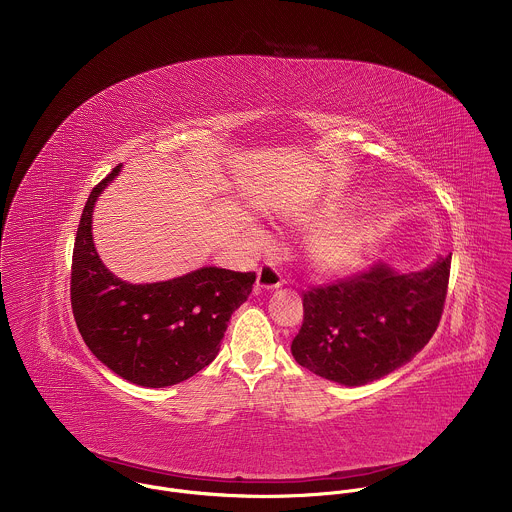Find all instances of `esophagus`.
Here are the masks:
<instances>
[{
  "label": "esophagus",
  "instance_id": "34e87169",
  "mask_svg": "<svg viewBox=\"0 0 512 512\" xmlns=\"http://www.w3.org/2000/svg\"><path fill=\"white\" fill-rule=\"evenodd\" d=\"M282 284H284V274L274 262H264L258 268V278H256L258 290H276Z\"/></svg>",
  "mask_w": 512,
  "mask_h": 512
}]
</instances>
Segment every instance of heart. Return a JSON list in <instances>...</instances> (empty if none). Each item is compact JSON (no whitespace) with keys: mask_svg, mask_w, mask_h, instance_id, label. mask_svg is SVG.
<instances>
[{"mask_svg":"<svg viewBox=\"0 0 512 512\" xmlns=\"http://www.w3.org/2000/svg\"><path fill=\"white\" fill-rule=\"evenodd\" d=\"M368 246V232L357 224H331L311 240V258L325 270L355 266Z\"/></svg>","mask_w":512,"mask_h":512,"instance_id":"1","label":"heart"}]
</instances>
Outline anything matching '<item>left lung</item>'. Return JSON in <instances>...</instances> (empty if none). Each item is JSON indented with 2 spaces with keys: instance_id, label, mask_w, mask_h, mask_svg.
Wrapping results in <instances>:
<instances>
[{
  "instance_id": "8db88e82",
  "label": "left lung",
  "mask_w": 512,
  "mask_h": 512,
  "mask_svg": "<svg viewBox=\"0 0 512 512\" xmlns=\"http://www.w3.org/2000/svg\"><path fill=\"white\" fill-rule=\"evenodd\" d=\"M451 254L420 272L386 264L303 292L293 359L327 380L359 386L386 376L422 351L438 329Z\"/></svg>"
}]
</instances>
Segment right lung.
Instances as JSON below:
<instances>
[{
    "instance_id": "add662e5",
    "label": "right lung",
    "mask_w": 512,
    "mask_h": 512,
    "mask_svg": "<svg viewBox=\"0 0 512 512\" xmlns=\"http://www.w3.org/2000/svg\"><path fill=\"white\" fill-rule=\"evenodd\" d=\"M116 165L88 195L74 240L71 305L94 357L149 388L183 382L211 365L226 323L252 292L254 272L201 268L159 284H128L106 270L92 242V209Z\"/></svg>"
}]
</instances>
